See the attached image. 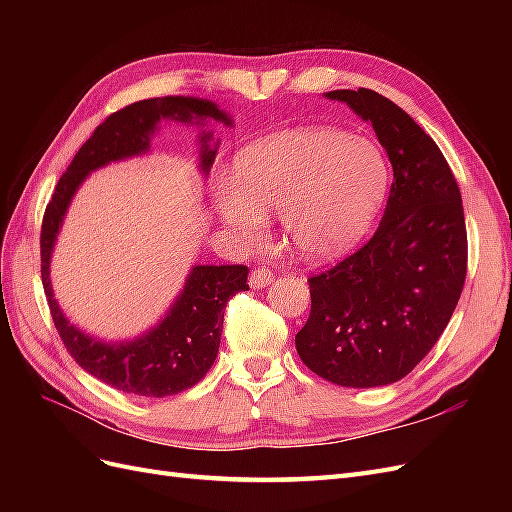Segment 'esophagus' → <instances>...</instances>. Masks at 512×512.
Returning a JSON list of instances; mask_svg holds the SVG:
<instances>
[{"mask_svg": "<svg viewBox=\"0 0 512 512\" xmlns=\"http://www.w3.org/2000/svg\"><path fill=\"white\" fill-rule=\"evenodd\" d=\"M273 280H275V275H273L269 269L258 267V269H254L252 275H250V286H252L254 290H262V288H267L269 284H273Z\"/></svg>", "mask_w": 512, "mask_h": 512, "instance_id": "obj_1", "label": "esophagus"}]
</instances>
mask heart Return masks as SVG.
<instances>
[{
  "label": "heart",
  "mask_w": 512,
  "mask_h": 512,
  "mask_svg": "<svg viewBox=\"0 0 512 512\" xmlns=\"http://www.w3.org/2000/svg\"><path fill=\"white\" fill-rule=\"evenodd\" d=\"M389 190V162L367 138L305 128L241 149L230 177L213 179V209L243 245L265 239L267 215L280 213L284 237L309 262L348 254L378 218Z\"/></svg>",
  "instance_id": "heart-1"
}]
</instances>
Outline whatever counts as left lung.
Returning a JSON list of instances; mask_svg holds the SVG:
<instances>
[{
	"label": "left lung",
	"mask_w": 512,
	"mask_h": 512,
	"mask_svg": "<svg viewBox=\"0 0 512 512\" xmlns=\"http://www.w3.org/2000/svg\"><path fill=\"white\" fill-rule=\"evenodd\" d=\"M324 98L374 126L393 185L376 235L309 277L312 312L294 344L320 378L371 389L408 376L446 329L466 282V220L442 151L406 111L363 87Z\"/></svg>",
	"instance_id": "1"
}]
</instances>
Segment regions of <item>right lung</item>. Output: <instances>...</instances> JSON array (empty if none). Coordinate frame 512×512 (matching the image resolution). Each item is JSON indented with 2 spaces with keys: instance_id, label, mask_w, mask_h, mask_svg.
Listing matches in <instances>:
<instances>
[{
  "instance_id": "1",
  "label": "right lung",
  "mask_w": 512,
  "mask_h": 512,
  "mask_svg": "<svg viewBox=\"0 0 512 512\" xmlns=\"http://www.w3.org/2000/svg\"><path fill=\"white\" fill-rule=\"evenodd\" d=\"M164 119L200 128H205L207 121L235 126L226 111L203 98L164 96L121 108L100 123L61 175L46 207L40 235L42 284L64 346L87 374L117 391L141 397L177 395L205 378L220 350L224 307L230 297L247 288L250 269L194 265L158 324L132 339H100L72 324L59 307L51 284V258L72 198L83 181L98 168L149 153L151 138ZM218 147L220 141L213 143V132L200 130L198 170L203 177L209 175Z\"/></svg>"
}]
</instances>
